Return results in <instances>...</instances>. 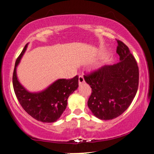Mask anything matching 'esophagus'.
I'll use <instances>...</instances> for the list:
<instances>
[{"label": "esophagus", "mask_w": 154, "mask_h": 154, "mask_svg": "<svg viewBox=\"0 0 154 154\" xmlns=\"http://www.w3.org/2000/svg\"><path fill=\"white\" fill-rule=\"evenodd\" d=\"M85 82V80H84V78L82 75H79V85H81L83 83Z\"/></svg>", "instance_id": "1"}]
</instances>
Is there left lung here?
I'll return each instance as SVG.
<instances>
[{
  "instance_id": "8db88e82",
  "label": "left lung",
  "mask_w": 154,
  "mask_h": 154,
  "mask_svg": "<svg viewBox=\"0 0 154 154\" xmlns=\"http://www.w3.org/2000/svg\"><path fill=\"white\" fill-rule=\"evenodd\" d=\"M117 42L120 61L84 75L92 88L88 106L93 115L102 120L121 115L132 103L139 84V69L135 57L125 44Z\"/></svg>"
}]
</instances>
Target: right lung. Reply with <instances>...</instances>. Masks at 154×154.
I'll use <instances>...</instances> for the list:
<instances>
[{
    "label": "right lung",
    "mask_w": 154,
    "mask_h": 154,
    "mask_svg": "<svg viewBox=\"0 0 154 154\" xmlns=\"http://www.w3.org/2000/svg\"><path fill=\"white\" fill-rule=\"evenodd\" d=\"M27 44L15 62L12 82L17 98L24 110L37 121L52 123L60 117L67 106L70 94L79 87V76L58 79L43 91L30 92L18 80L17 67L28 47Z\"/></svg>",
    "instance_id": "right-lung-1"
}]
</instances>
